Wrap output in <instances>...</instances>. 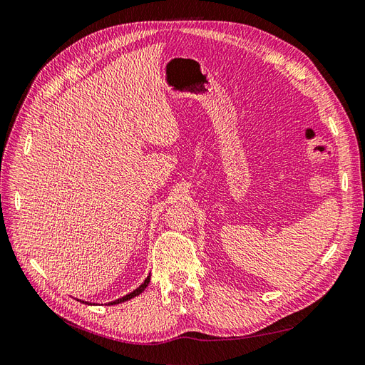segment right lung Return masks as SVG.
<instances>
[{"mask_svg": "<svg viewBox=\"0 0 365 365\" xmlns=\"http://www.w3.org/2000/svg\"><path fill=\"white\" fill-rule=\"evenodd\" d=\"M149 279H151V276H148L146 279H145V282L140 285L137 289H134L133 293H129V294H126V296H123L121 299H117V301H114V302H110V304H108V305H115V304H120V302H125V301H128V299H133V297H135V296H138L140 293L143 292V289L148 287V284H149Z\"/></svg>", "mask_w": 365, "mask_h": 365, "instance_id": "right-lung-1", "label": "right lung"}]
</instances>
